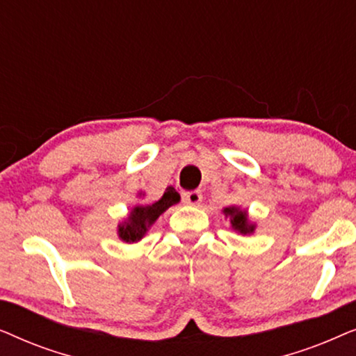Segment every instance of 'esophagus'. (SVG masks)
I'll use <instances>...</instances> for the list:
<instances>
[{
    "label": "esophagus",
    "instance_id": "obj_1",
    "mask_svg": "<svg viewBox=\"0 0 356 356\" xmlns=\"http://www.w3.org/2000/svg\"><path fill=\"white\" fill-rule=\"evenodd\" d=\"M202 201V193L201 191H189L183 193V202L189 204V206H199Z\"/></svg>",
    "mask_w": 356,
    "mask_h": 356
}]
</instances>
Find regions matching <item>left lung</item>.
<instances>
[{
    "label": "left lung",
    "instance_id": "1",
    "mask_svg": "<svg viewBox=\"0 0 356 356\" xmlns=\"http://www.w3.org/2000/svg\"><path fill=\"white\" fill-rule=\"evenodd\" d=\"M222 213L225 216V218L230 220L232 230L240 233V235H252L254 233L256 223L248 216L246 209H241L238 206H228L222 209Z\"/></svg>",
    "mask_w": 356,
    "mask_h": 356
}]
</instances>
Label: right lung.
Returning a JSON list of instances; mask_svg holds the SVG:
<instances>
[{
    "mask_svg": "<svg viewBox=\"0 0 356 356\" xmlns=\"http://www.w3.org/2000/svg\"><path fill=\"white\" fill-rule=\"evenodd\" d=\"M138 196H145V193L139 191ZM179 194L173 186H167L163 196L159 201L150 204H136L131 207V211L126 218L118 223L116 233L123 243H138L145 236V233L150 230V227L157 222V218L167 211L168 207L179 202Z\"/></svg>",
    "mask_w": 356,
    "mask_h": 356,
    "instance_id": "1",
    "label": "right lung"
}]
</instances>
